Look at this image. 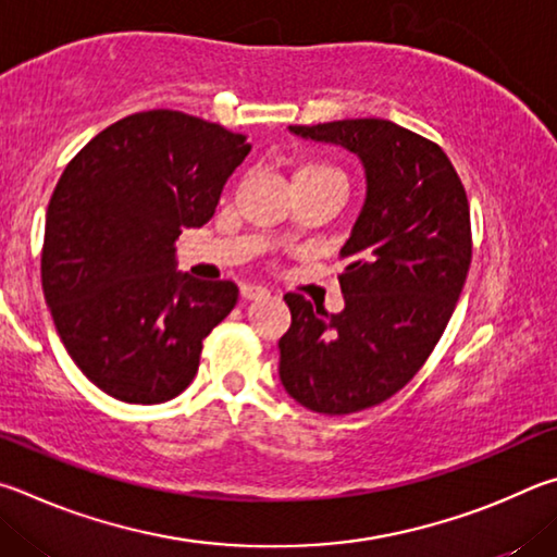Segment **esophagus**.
<instances>
[{
    "label": "esophagus",
    "mask_w": 557,
    "mask_h": 557,
    "mask_svg": "<svg viewBox=\"0 0 557 557\" xmlns=\"http://www.w3.org/2000/svg\"><path fill=\"white\" fill-rule=\"evenodd\" d=\"M242 296L247 300H259V298H267L269 296V288H263L259 284H244L242 286Z\"/></svg>",
    "instance_id": "34e87169"
}]
</instances>
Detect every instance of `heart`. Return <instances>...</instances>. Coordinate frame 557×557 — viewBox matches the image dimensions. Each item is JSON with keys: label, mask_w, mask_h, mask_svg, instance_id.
Wrapping results in <instances>:
<instances>
[{"label": "heart", "mask_w": 557, "mask_h": 557, "mask_svg": "<svg viewBox=\"0 0 557 557\" xmlns=\"http://www.w3.org/2000/svg\"><path fill=\"white\" fill-rule=\"evenodd\" d=\"M296 178H333V181H343V173L335 171L333 165H327V163H306V165H300V169H298Z\"/></svg>", "instance_id": "b5f03b06"}]
</instances>
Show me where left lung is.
I'll return each mask as SVG.
<instances>
[{
    "mask_svg": "<svg viewBox=\"0 0 557 557\" xmlns=\"http://www.w3.org/2000/svg\"><path fill=\"white\" fill-rule=\"evenodd\" d=\"M362 161L367 195L339 259L345 308L330 315L286 294L278 376L315 413L386 401L416 376L445 333L472 259L470 205L441 146L388 120L288 126Z\"/></svg>",
    "mask_w": 557,
    "mask_h": 557,
    "instance_id": "left-lung-1",
    "label": "left lung"
}]
</instances>
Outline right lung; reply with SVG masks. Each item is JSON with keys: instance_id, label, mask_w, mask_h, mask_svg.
I'll list each match as a JSON object with an SVG mask.
<instances>
[{"instance_id": "right-lung-1", "label": "right lung", "mask_w": 557, "mask_h": 557, "mask_svg": "<svg viewBox=\"0 0 557 557\" xmlns=\"http://www.w3.org/2000/svg\"><path fill=\"white\" fill-rule=\"evenodd\" d=\"M251 144L198 116L151 110L100 132L65 165L46 212L41 284L77 369L124 404H163L193 382L202 339L239 288L175 267Z\"/></svg>"}]
</instances>
